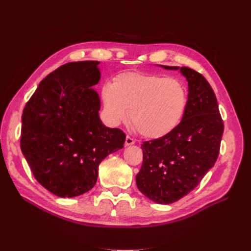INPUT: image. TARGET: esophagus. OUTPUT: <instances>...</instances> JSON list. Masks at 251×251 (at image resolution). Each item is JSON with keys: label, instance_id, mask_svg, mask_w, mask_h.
I'll use <instances>...</instances> for the list:
<instances>
[{"label": "esophagus", "instance_id": "34e87169", "mask_svg": "<svg viewBox=\"0 0 251 251\" xmlns=\"http://www.w3.org/2000/svg\"><path fill=\"white\" fill-rule=\"evenodd\" d=\"M135 143V140L132 138V137H130V136H126V147H128V146H132V144H134Z\"/></svg>", "mask_w": 251, "mask_h": 251}]
</instances>
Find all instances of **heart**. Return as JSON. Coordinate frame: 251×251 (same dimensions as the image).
Instances as JSON below:
<instances>
[{"mask_svg": "<svg viewBox=\"0 0 251 251\" xmlns=\"http://www.w3.org/2000/svg\"><path fill=\"white\" fill-rule=\"evenodd\" d=\"M103 115L112 126L128 117L148 138H160L173 132L184 115L187 90L177 78L141 72L120 73L101 89Z\"/></svg>", "mask_w": 251, "mask_h": 251, "instance_id": "heart-1", "label": "heart"}]
</instances>
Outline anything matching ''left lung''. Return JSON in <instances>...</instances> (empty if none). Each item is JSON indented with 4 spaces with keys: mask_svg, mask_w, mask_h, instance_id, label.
Listing matches in <instances>:
<instances>
[{
    "mask_svg": "<svg viewBox=\"0 0 251 251\" xmlns=\"http://www.w3.org/2000/svg\"><path fill=\"white\" fill-rule=\"evenodd\" d=\"M179 70L188 82L187 105L173 132L141 144L143 162L136 176L139 191L158 204H171L197 187L216 163L224 125L217 97L202 74L187 67Z\"/></svg>",
    "mask_w": 251,
    "mask_h": 251,
    "instance_id": "obj_1",
    "label": "left lung"
}]
</instances>
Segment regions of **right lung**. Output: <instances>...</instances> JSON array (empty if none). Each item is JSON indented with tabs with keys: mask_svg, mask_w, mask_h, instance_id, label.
<instances>
[{
	"mask_svg": "<svg viewBox=\"0 0 251 251\" xmlns=\"http://www.w3.org/2000/svg\"><path fill=\"white\" fill-rule=\"evenodd\" d=\"M100 62L68 63L45 77L22 115L21 150L35 179L73 198L92 189L98 166L124 148L125 133L100 118Z\"/></svg>",
	"mask_w": 251,
	"mask_h": 251,
	"instance_id": "obj_1",
	"label": "right lung"
}]
</instances>
